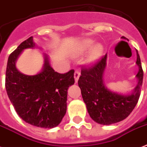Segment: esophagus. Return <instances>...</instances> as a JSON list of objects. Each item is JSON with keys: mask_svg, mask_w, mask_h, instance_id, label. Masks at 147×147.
I'll return each mask as SVG.
<instances>
[{"mask_svg": "<svg viewBox=\"0 0 147 147\" xmlns=\"http://www.w3.org/2000/svg\"><path fill=\"white\" fill-rule=\"evenodd\" d=\"M79 76H80V71L79 70H76L75 71V74H74V78H75V82H77L79 78Z\"/></svg>", "mask_w": 147, "mask_h": 147, "instance_id": "34e87169", "label": "esophagus"}]
</instances>
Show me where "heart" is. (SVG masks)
Here are the masks:
<instances>
[{
	"mask_svg": "<svg viewBox=\"0 0 147 147\" xmlns=\"http://www.w3.org/2000/svg\"><path fill=\"white\" fill-rule=\"evenodd\" d=\"M95 44L94 40L87 39V40H83L81 42L78 47L77 50V54L78 55H84L88 52H89L91 49H92L90 52V54L88 55V62H94L100 57V55H102L103 51H104V47L102 44L98 43Z\"/></svg>",
	"mask_w": 147,
	"mask_h": 147,
	"instance_id": "1",
	"label": "heart"
}]
</instances>
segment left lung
Masks as SVG:
<instances>
[{
    "label": "left lung",
    "mask_w": 147,
    "mask_h": 147,
    "mask_svg": "<svg viewBox=\"0 0 147 147\" xmlns=\"http://www.w3.org/2000/svg\"><path fill=\"white\" fill-rule=\"evenodd\" d=\"M107 54L94 66L82 69L78 84L88 112L93 121L102 125H110L127 118L134 109L140 95L144 71L137 50L136 64L139 68L136 78L137 86L131 93L121 94L112 92L104 82L107 65Z\"/></svg>",
    "instance_id": "8db88e82"
}]
</instances>
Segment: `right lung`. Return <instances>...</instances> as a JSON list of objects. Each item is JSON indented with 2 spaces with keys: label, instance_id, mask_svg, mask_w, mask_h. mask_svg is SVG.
<instances>
[{
  "label": "right lung",
  "instance_id": "1",
  "mask_svg": "<svg viewBox=\"0 0 147 147\" xmlns=\"http://www.w3.org/2000/svg\"><path fill=\"white\" fill-rule=\"evenodd\" d=\"M33 36L24 41L8 58L5 87L10 102L20 117L31 125L55 127L66 113L67 90L74 85V70L65 74L54 71L45 53L42 70L34 76L21 73L16 62L22 52L33 49Z\"/></svg>",
  "mask_w": 147,
  "mask_h": 147
}]
</instances>
